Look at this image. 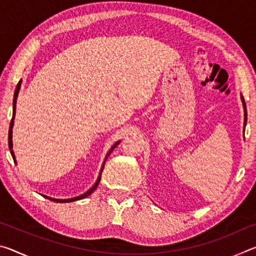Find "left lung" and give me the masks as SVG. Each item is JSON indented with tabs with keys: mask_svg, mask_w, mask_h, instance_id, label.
<instances>
[{
	"mask_svg": "<svg viewBox=\"0 0 256 256\" xmlns=\"http://www.w3.org/2000/svg\"><path fill=\"white\" fill-rule=\"evenodd\" d=\"M240 99H242V107H244V116H245V118H244V126H245L246 120H248V112H246V104H245V100H244V97H242V94H240ZM244 130H245V128H244Z\"/></svg>",
	"mask_w": 256,
	"mask_h": 256,
	"instance_id": "left-lung-1",
	"label": "left lung"
}]
</instances>
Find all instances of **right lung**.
Instances as JSON below:
<instances>
[{
	"mask_svg": "<svg viewBox=\"0 0 256 256\" xmlns=\"http://www.w3.org/2000/svg\"><path fill=\"white\" fill-rule=\"evenodd\" d=\"M21 81H22V80H20V81L18 82V84H16V92H14V114H12V120H11V122H10V128H8V149H10V151H11L12 158H14V162H16V156H14V150H12V128H14V116H16V98H18V94H19V90H20V86H21ZM118 144H120V141L116 142V144L112 146V149H110V151H108V154H107L106 158H105V162H106V159H107L108 156H110V154L112 151V149H114L115 146H118ZM105 162H104V164H102V170H100V174H99V176H98V180H97V182H96V183L94 184L92 188H90V190H86V192L84 194H81V196H76V198H64V200H62V198H48V196H45L46 198H50V201L60 202V203L73 202V201H78V200H81V198H86L88 196H90V194H92L94 190L97 188V186H98V184H99V182H100L102 172V170H104V166H105Z\"/></svg>",
	"mask_w": 256,
	"mask_h": 256,
	"instance_id": "1",
	"label": "right lung"
}]
</instances>
